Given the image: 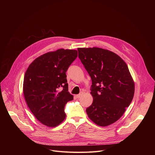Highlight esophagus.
<instances>
[{"mask_svg": "<svg viewBox=\"0 0 155 155\" xmlns=\"http://www.w3.org/2000/svg\"><path fill=\"white\" fill-rule=\"evenodd\" d=\"M82 96H83V93H80L79 94L76 95V97H77V98H80Z\"/></svg>", "mask_w": 155, "mask_h": 155, "instance_id": "esophagus-1", "label": "esophagus"}]
</instances>
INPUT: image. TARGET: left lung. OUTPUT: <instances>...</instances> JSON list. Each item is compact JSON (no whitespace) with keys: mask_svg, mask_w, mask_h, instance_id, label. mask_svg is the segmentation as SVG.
I'll list each match as a JSON object with an SVG mask.
<instances>
[{"mask_svg":"<svg viewBox=\"0 0 155 155\" xmlns=\"http://www.w3.org/2000/svg\"><path fill=\"white\" fill-rule=\"evenodd\" d=\"M78 58L92 80L93 101L86 110L99 126L118 121L133 99L135 84L126 62L116 53L103 48H78Z\"/></svg>","mask_w":155,"mask_h":155,"instance_id":"left-lung-1","label":"left lung"}]
</instances>
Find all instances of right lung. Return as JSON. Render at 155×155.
Wrapping results in <instances>:
<instances>
[{"instance_id": "right-lung-1", "label": "right lung", "mask_w": 155, "mask_h": 155, "mask_svg": "<svg viewBox=\"0 0 155 155\" xmlns=\"http://www.w3.org/2000/svg\"><path fill=\"white\" fill-rule=\"evenodd\" d=\"M77 57V50L61 48L38 56L29 65L24 96L32 114L43 125L54 127L65 118V105L74 99L68 91L65 72Z\"/></svg>"}]
</instances>
